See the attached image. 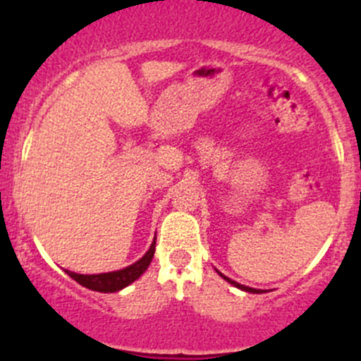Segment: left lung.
Masks as SVG:
<instances>
[{"label":"left lung","instance_id":"left-lung-1","mask_svg":"<svg viewBox=\"0 0 361 361\" xmlns=\"http://www.w3.org/2000/svg\"><path fill=\"white\" fill-rule=\"evenodd\" d=\"M220 276H221V278H224V279H227V281H228V283H231V285H234V286H235V288H239V290H245V292H250V293H260V290H255V288H250V286H245V285H239V283L232 281V279H228V278H227V276H224V274H221V272H220Z\"/></svg>","mask_w":361,"mask_h":361}]
</instances>
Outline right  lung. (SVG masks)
<instances>
[{
    "label": "right lung",
    "mask_w": 361,
    "mask_h": 361,
    "mask_svg": "<svg viewBox=\"0 0 361 361\" xmlns=\"http://www.w3.org/2000/svg\"><path fill=\"white\" fill-rule=\"evenodd\" d=\"M155 239L154 243H152L150 250L143 255V258H140L136 264L129 265V267L126 269H120V271H113V272H103V274H76V272L66 271V274L69 278L75 279L76 283H80V285L85 286V288L94 290V292H101V293L118 292V290L126 288V286H129L130 283L136 281V279L147 271L155 253Z\"/></svg>",
    "instance_id": "obj_1"
}]
</instances>
